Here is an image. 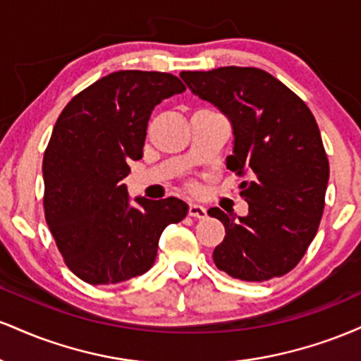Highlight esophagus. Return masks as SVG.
<instances>
[{"label":"esophagus","mask_w":361,"mask_h":361,"mask_svg":"<svg viewBox=\"0 0 361 361\" xmlns=\"http://www.w3.org/2000/svg\"><path fill=\"white\" fill-rule=\"evenodd\" d=\"M188 214L195 219H205L207 217V209H205V207L198 205V204H190L188 205Z\"/></svg>","instance_id":"1"}]
</instances>
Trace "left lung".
Listing matches in <instances>:
<instances>
[{"label": "left lung", "mask_w": 361, "mask_h": 361, "mask_svg": "<svg viewBox=\"0 0 361 361\" xmlns=\"http://www.w3.org/2000/svg\"><path fill=\"white\" fill-rule=\"evenodd\" d=\"M180 76L229 118L234 149L226 164L252 178L239 185L247 215L209 210L226 227L215 267L244 281L285 275L305 255L324 212L329 163L312 111L263 69L227 66Z\"/></svg>", "instance_id": "obj_1"}]
</instances>
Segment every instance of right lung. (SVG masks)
I'll return each instance as SVG.
<instances>
[{"label": "right lung", "mask_w": 361, "mask_h": 361, "mask_svg": "<svg viewBox=\"0 0 361 361\" xmlns=\"http://www.w3.org/2000/svg\"><path fill=\"white\" fill-rule=\"evenodd\" d=\"M176 76L117 71L66 105L44 154L45 221L74 275L91 285L120 283L154 264L169 224L188 205L175 197L130 205V161L142 157L147 122L164 98L183 93Z\"/></svg>", "instance_id": "right-lung-1"}]
</instances>
